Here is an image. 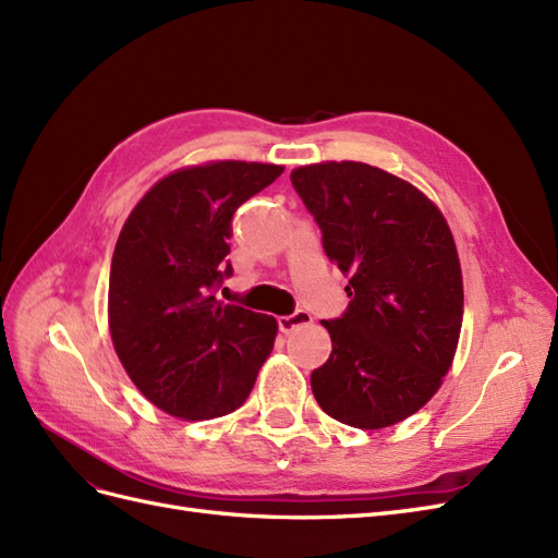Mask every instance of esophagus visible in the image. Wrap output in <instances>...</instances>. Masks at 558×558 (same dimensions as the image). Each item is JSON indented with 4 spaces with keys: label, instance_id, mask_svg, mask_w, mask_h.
Segmentation results:
<instances>
[{
    "label": "esophagus",
    "instance_id": "obj_1",
    "mask_svg": "<svg viewBox=\"0 0 558 558\" xmlns=\"http://www.w3.org/2000/svg\"><path fill=\"white\" fill-rule=\"evenodd\" d=\"M277 324H279V330H281V332L289 335V332H293V330H298V328H302V326H310V324H312V314L305 312V310H295V312L289 314V316H279Z\"/></svg>",
    "mask_w": 558,
    "mask_h": 558
}]
</instances>
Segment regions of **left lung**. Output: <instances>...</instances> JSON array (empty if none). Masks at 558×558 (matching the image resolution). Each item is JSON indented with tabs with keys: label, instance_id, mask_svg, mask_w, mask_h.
Returning <instances> with one entry per match:
<instances>
[{
	"label": "left lung",
	"instance_id": "1",
	"mask_svg": "<svg viewBox=\"0 0 558 558\" xmlns=\"http://www.w3.org/2000/svg\"><path fill=\"white\" fill-rule=\"evenodd\" d=\"M291 183L349 275V305L320 320L330 359L312 373L320 410L377 430L418 412L449 373L463 324L451 230L412 183L365 162L298 167Z\"/></svg>",
	"mask_w": 558,
	"mask_h": 558
}]
</instances>
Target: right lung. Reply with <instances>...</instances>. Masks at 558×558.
Instances as JSON below:
<instances>
[{"mask_svg": "<svg viewBox=\"0 0 558 558\" xmlns=\"http://www.w3.org/2000/svg\"><path fill=\"white\" fill-rule=\"evenodd\" d=\"M283 167L223 160L158 181L116 242L109 330L125 373L162 412L214 418L242 408L277 320L216 300L232 275V216Z\"/></svg>", "mask_w": 558, "mask_h": 558, "instance_id": "add662e5", "label": "right lung"}]
</instances>
